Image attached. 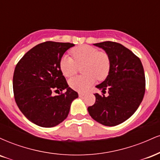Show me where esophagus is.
Masks as SVG:
<instances>
[{"label": "esophagus", "instance_id": "34e87169", "mask_svg": "<svg viewBox=\"0 0 160 160\" xmlns=\"http://www.w3.org/2000/svg\"><path fill=\"white\" fill-rule=\"evenodd\" d=\"M85 95V93H82V92H79V97H82Z\"/></svg>", "mask_w": 160, "mask_h": 160}]
</instances>
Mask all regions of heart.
Wrapping results in <instances>:
<instances>
[{
	"mask_svg": "<svg viewBox=\"0 0 160 160\" xmlns=\"http://www.w3.org/2000/svg\"><path fill=\"white\" fill-rule=\"evenodd\" d=\"M72 57L64 56L59 65L63 74L68 78L74 76L79 67H82L85 74L75 77L69 80V86L74 90L85 92L94 83L95 80H104L111 71V59L107 52L89 45H80L71 51Z\"/></svg>",
	"mask_w": 160,
	"mask_h": 160,
	"instance_id": "1",
	"label": "heart"
}]
</instances>
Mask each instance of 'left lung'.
Instances as JSON below:
<instances>
[{
	"instance_id": "1",
	"label": "left lung",
	"mask_w": 160,
	"mask_h": 160,
	"mask_svg": "<svg viewBox=\"0 0 160 160\" xmlns=\"http://www.w3.org/2000/svg\"><path fill=\"white\" fill-rule=\"evenodd\" d=\"M108 53L111 71L104 82L96 86L95 102L88 108L93 120L114 126L128 120L136 111L145 92V76L140 58L124 46L113 41L95 43ZM108 91V95L104 94Z\"/></svg>"
}]
</instances>
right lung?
<instances>
[{
	"label": "right lung",
	"mask_w": 160,
	"mask_h": 160,
	"mask_svg": "<svg viewBox=\"0 0 160 160\" xmlns=\"http://www.w3.org/2000/svg\"><path fill=\"white\" fill-rule=\"evenodd\" d=\"M74 46L43 42L25 53L16 66L12 79L16 103L25 117L38 126L50 128L61 123L68 115L72 101L78 97L68 87L59 65L65 51ZM57 91L60 95L53 96Z\"/></svg>",
	"instance_id": "right-lung-1"
}]
</instances>
